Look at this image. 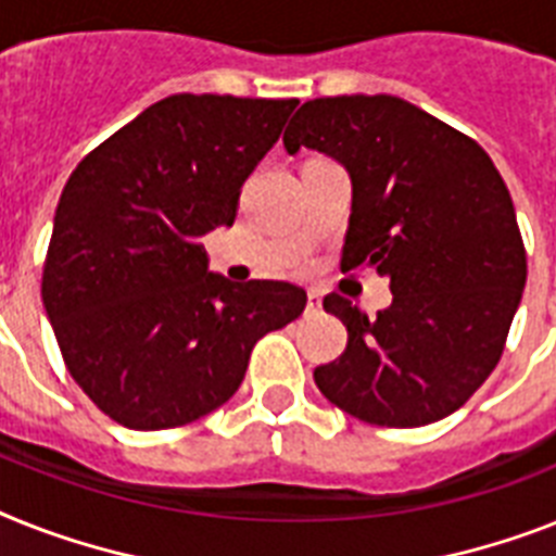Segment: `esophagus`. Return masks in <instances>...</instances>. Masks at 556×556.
I'll return each instance as SVG.
<instances>
[{
	"mask_svg": "<svg viewBox=\"0 0 556 556\" xmlns=\"http://www.w3.org/2000/svg\"><path fill=\"white\" fill-rule=\"evenodd\" d=\"M320 312V295L318 292H309V298H306V315H318Z\"/></svg>",
	"mask_w": 556,
	"mask_h": 556,
	"instance_id": "obj_1",
	"label": "esophagus"
}]
</instances>
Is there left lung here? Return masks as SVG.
<instances>
[{
    "label": "left lung",
    "instance_id": "obj_1",
    "mask_svg": "<svg viewBox=\"0 0 556 556\" xmlns=\"http://www.w3.org/2000/svg\"><path fill=\"white\" fill-rule=\"evenodd\" d=\"M287 153L350 169L341 267L387 275L392 306L369 318L343 295L324 309L346 350L315 369L329 403L364 424L415 429L452 415L497 366L526 287V247L508 187L483 147L397 96L301 104Z\"/></svg>",
    "mask_w": 556,
    "mask_h": 556
}]
</instances>
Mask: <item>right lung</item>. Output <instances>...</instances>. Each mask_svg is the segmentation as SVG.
Segmentation results:
<instances>
[{
	"label": "right lung",
	"instance_id": "right-lung-1",
	"mask_svg": "<svg viewBox=\"0 0 556 556\" xmlns=\"http://www.w3.org/2000/svg\"><path fill=\"white\" fill-rule=\"evenodd\" d=\"M295 104L169 96L67 178L41 301L64 366L110 420L159 432L210 415L241 387L255 341L304 312L301 287L206 273L201 244L232 227Z\"/></svg>",
	"mask_w": 556,
	"mask_h": 556
}]
</instances>
